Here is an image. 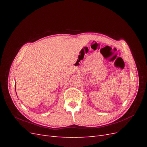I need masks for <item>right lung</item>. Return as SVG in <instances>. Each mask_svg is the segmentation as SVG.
Wrapping results in <instances>:
<instances>
[{
	"label": "right lung",
	"instance_id": "1",
	"mask_svg": "<svg viewBox=\"0 0 147 147\" xmlns=\"http://www.w3.org/2000/svg\"><path fill=\"white\" fill-rule=\"evenodd\" d=\"M15 88H16V86H15Z\"/></svg>",
	"mask_w": 147,
	"mask_h": 147
}]
</instances>
